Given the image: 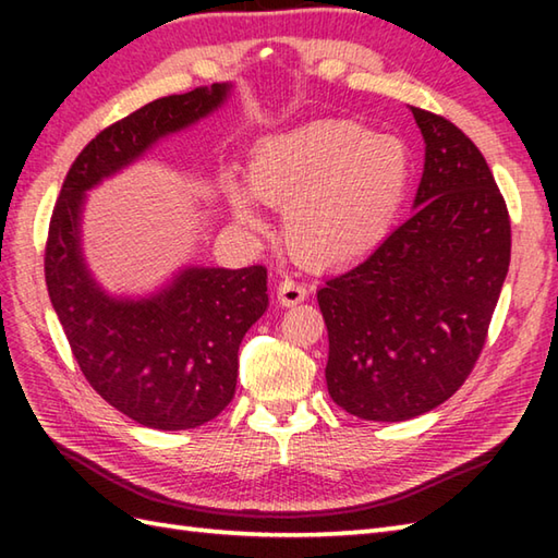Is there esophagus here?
<instances>
[{"instance_id": "obj_1", "label": "esophagus", "mask_w": 558, "mask_h": 558, "mask_svg": "<svg viewBox=\"0 0 558 558\" xmlns=\"http://www.w3.org/2000/svg\"><path fill=\"white\" fill-rule=\"evenodd\" d=\"M306 300V288L304 286H300L298 280H292V278H286L278 286V302L282 304V306H294V304H300V302H304Z\"/></svg>"}]
</instances>
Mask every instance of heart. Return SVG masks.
<instances>
[{"label":"heart","instance_id":"b5f03b06","mask_svg":"<svg viewBox=\"0 0 558 558\" xmlns=\"http://www.w3.org/2000/svg\"><path fill=\"white\" fill-rule=\"evenodd\" d=\"M248 186L225 174L234 218L264 228L256 198L286 208L282 240L310 266L328 268L369 254L393 230L410 184L408 148L350 120H322L260 141Z\"/></svg>","mask_w":558,"mask_h":558}]
</instances>
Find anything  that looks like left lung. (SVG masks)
<instances>
[{"instance_id":"obj_1","label":"left lung","mask_w":558,"mask_h":558,"mask_svg":"<svg viewBox=\"0 0 558 558\" xmlns=\"http://www.w3.org/2000/svg\"><path fill=\"white\" fill-rule=\"evenodd\" d=\"M410 110L424 138L412 216L316 292L328 393L369 422L420 417L465 384L511 264V220L480 148Z\"/></svg>"}]
</instances>
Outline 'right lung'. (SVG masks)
<instances>
[{
    "instance_id": "right-lung-1",
    "label": "right lung",
    "mask_w": 558,
    "mask_h": 558,
    "mask_svg": "<svg viewBox=\"0 0 558 558\" xmlns=\"http://www.w3.org/2000/svg\"><path fill=\"white\" fill-rule=\"evenodd\" d=\"M232 88L153 100L105 129L71 165L50 220L45 280L71 352L112 408L150 429H196L228 408L242 338L268 310L266 268L186 266L144 298L112 294L83 254L86 194L220 110Z\"/></svg>"
}]
</instances>
